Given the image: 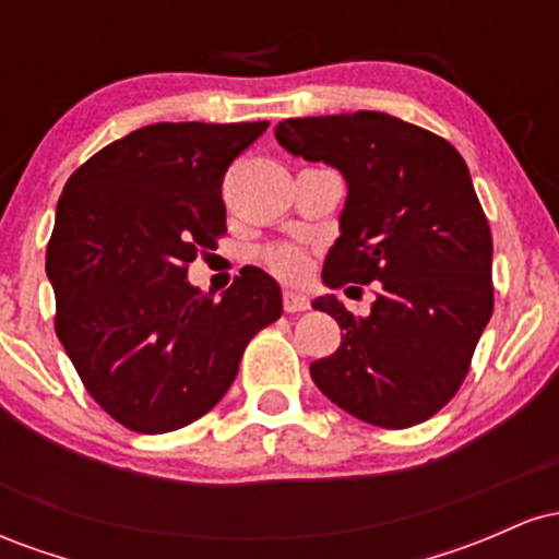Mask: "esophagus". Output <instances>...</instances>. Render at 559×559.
Masks as SVG:
<instances>
[{
  "label": "esophagus",
  "instance_id": "esophagus-1",
  "mask_svg": "<svg viewBox=\"0 0 559 559\" xmlns=\"http://www.w3.org/2000/svg\"><path fill=\"white\" fill-rule=\"evenodd\" d=\"M284 310L286 312L310 310V297H307L305 292H297V288H286V292H284Z\"/></svg>",
  "mask_w": 559,
  "mask_h": 559
}]
</instances>
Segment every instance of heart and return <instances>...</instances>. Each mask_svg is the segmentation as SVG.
<instances>
[{
  "label": "heart",
  "mask_w": 559,
  "mask_h": 559,
  "mask_svg": "<svg viewBox=\"0 0 559 559\" xmlns=\"http://www.w3.org/2000/svg\"><path fill=\"white\" fill-rule=\"evenodd\" d=\"M262 260H265L267 267H273V271L281 275H299L307 265L305 252L297 247H292V243H278V247H271L265 254H262Z\"/></svg>",
  "instance_id": "obj_1"
}]
</instances>
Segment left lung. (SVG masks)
Masks as SVG:
<instances>
[{"label":"left lung","instance_id":"1","mask_svg":"<svg viewBox=\"0 0 559 559\" xmlns=\"http://www.w3.org/2000/svg\"><path fill=\"white\" fill-rule=\"evenodd\" d=\"M275 139L349 189L323 284L376 286L365 318L333 294L312 301L344 331L312 381L365 423L418 426L463 386L493 310L491 230L471 170L447 139L386 112L288 118Z\"/></svg>","mask_w":559,"mask_h":559}]
</instances>
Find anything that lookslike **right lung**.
Wrapping results in <instances>:
<instances>
[{"mask_svg": "<svg viewBox=\"0 0 559 559\" xmlns=\"http://www.w3.org/2000/svg\"><path fill=\"white\" fill-rule=\"evenodd\" d=\"M260 123H155L68 178L47 275L55 331L94 402L136 433L189 426L223 400L247 344L284 310L260 267L221 299L186 271L226 234L223 176Z\"/></svg>", "mask_w": 559, "mask_h": 559, "instance_id": "right-lung-1", "label": "right lung"}]
</instances>
